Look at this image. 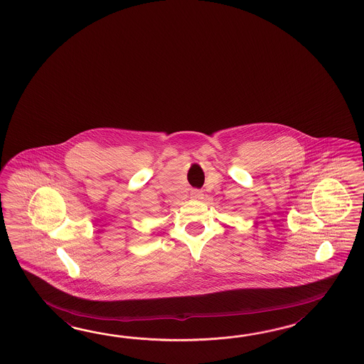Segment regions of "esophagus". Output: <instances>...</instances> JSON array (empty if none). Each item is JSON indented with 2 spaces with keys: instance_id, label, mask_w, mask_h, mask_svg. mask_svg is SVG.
<instances>
[{
  "instance_id": "esophagus-1",
  "label": "esophagus",
  "mask_w": 364,
  "mask_h": 364,
  "mask_svg": "<svg viewBox=\"0 0 364 364\" xmlns=\"http://www.w3.org/2000/svg\"><path fill=\"white\" fill-rule=\"evenodd\" d=\"M203 191H200V190H193L191 193H190V198L193 199V200H200V199H203Z\"/></svg>"
}]
</instances>
